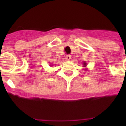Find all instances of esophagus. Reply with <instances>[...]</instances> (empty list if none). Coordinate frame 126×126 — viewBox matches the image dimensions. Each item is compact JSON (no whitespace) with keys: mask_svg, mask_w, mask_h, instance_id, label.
Masks as SVG:
<instances>
[{"mask_svg":"<svg viewBox=\"0 0 126 126\" xmlns=\"http://www.w3.org/2000/svg\"><path fill=\"white\" fill-rule=\"evenodd\" d=\"M71 55H67L66 56H65V59H66L67 61H69V60L71 59Z\"/></svg>","mask_w":126,"mask_h":126,"instance_id":"obj_1","label":"esophagus"}]
</instances>
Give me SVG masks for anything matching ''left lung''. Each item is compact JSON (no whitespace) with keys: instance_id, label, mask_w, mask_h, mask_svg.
Here are the masks:
<instances>
[{"instance_id":"obj_1","label":"left lung","mask_w":126,"mask_h":126,"mask_svg":"<svg viewBox=\"0 0 126 126\" xmlns=\"http://www.w3.org/2000/svg\"><path fill=\"white\" fill-rule=\"evenodd\" d=\"M83 65H84V67L86 66V62H84V64H83Z\"/></svg>"}]
</instances>
